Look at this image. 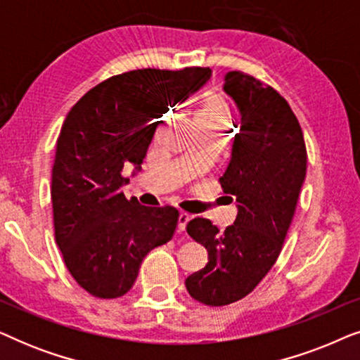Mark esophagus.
<instances>
[{
	"mask_svg": "<svg viewBox=\"0 0 360 360\" xmlns=\"http://www.w3.org/2000/svg\"><path fill=\"white\" fill-rule=\"evenodd\" d=\"M188 221H190V216L188 214L180 213L179 214V226H176V228H179V231H185L186 223H188Z\"/></svg>",
	"mask_w": 360,
	"mask_h": 360,
	"instance_id": "34e87169",
	"label": "esophagus"
}]
</instances>
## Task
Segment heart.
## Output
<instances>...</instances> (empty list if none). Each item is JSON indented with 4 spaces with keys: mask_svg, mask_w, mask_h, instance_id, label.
<instances>
[{
    "mask_svg": "<svg viewBox=\"0 0 360 360\" xmlns=\"http://www.w3.org/2000/svg\"><path fill=\"white\" fill-rule=\"evenodd\" d=\"M200 124L216 127V129L228 131L233 126V112H231L229 103L221 95H208L201 103L198 112Z\"/></svg>",
    "mask_w": 360,
    "mask_h": 360,
    "instance_id": "heart-1",
    "label": "heart"
}]
</instances>
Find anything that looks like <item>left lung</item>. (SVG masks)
I'll use <instances>...</instances> for the list:
<instances>
[{
  "label": "left lung",
  "mask_w": 360,
  "mask_h": 360,
  "mask_svg": "<svg viewBox=\"0 0 360 360\" xmlns=\"http://www.w3.org/2000/svg\"><path fill=\"white\" fill-rule=\"evenodd\" d=\"M224 90L239 108L240 129L219 184L239 201L238 218L224 233L206 218L186 224L208 250V264L185 287L206 307L243 300L262 282L277 262L307 175L303 131L287 100L243 72H229Z\"/></svg>",
  "instance_id": "left-lung-1"
}]
</instances>
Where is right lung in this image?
<instances>
[{
	"mask_svg": "<svg viewBox=\"0 0 360 360\" xmlns=\"http://www.w3.org/2000/svg\"><path fill=\"white\" fill-rule=\"evenodd\" d=\"M211 75L210 67L139 68L112 75L63 121L52 169L53 234L73 280L111 300L134 285L142 259L172 239L174 206H142L120 190L122 169L146 157L160 117Z\"/></svg>",
	"mask_w": 360,
	"mask_h": 360,
	"instance_id": "add662e5",
	"label": "right lung"
}]
</instances>
